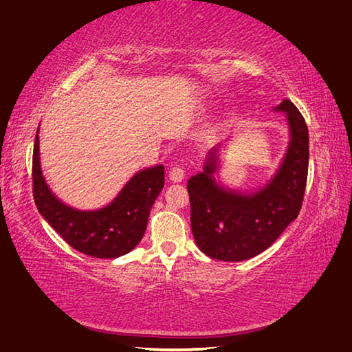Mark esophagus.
I'll return each instance as SVG.
<instances>
[{
  "label": "esophagus",
  "mask_w": 352,
  "mask_h": 352,
  "mask_svg": "<svg viewBox=\"0 0 352 352\" xmlns=\"http://www.w3.org/2000/svg\"><path fill=\"white\" fill-rule=\"evenodd\" d=\"M168 177H170L171 182H182L184 177H185V171H184L182 167L175 166L173 168H170Z\"/></svg>",
  "instance_id": "1"
}]
</instances>
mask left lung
<instances>
[{
  "instance_id": "8db88e82",
  "label": "left lung",
  "mask_w": 352,
  "mask_h": 352,
  "mask_svg": "<svg viewBox=\"0 0 352 352\" xmlns=\"http://www.w3.org/2000/svg\"><path fill=\"white\" fill-rule=\"evenodd\" d=\"M289 146L275 175L260 188L240 191L214 177L220 167L221 142L208 150L204 170L188 179L191 231L197 248L221 261L256 256L298 217L308 173V129L290 100H283Z\"/></svg>"
}]
</instances>
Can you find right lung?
<instances>
[{
  "label": "right lung",
  "mask_w": 352,
  "mask_h": 352,
  "mask_svg": "<svg viewBox=\"0 0 352 352\" xmlns=\"http://www.w3.org/2000/svg\"><path fill=\"white\" fill-rule=\"evenodd\" d=\"M164 186V166L135 173L116 199L98 210H77L50 190L41 170L39 127L33 148V197L48 225L78 252L96 258H118L138 245L150 210Z\"/></svg>",
  "instance_id": "obj_1"
}]
</instances>
